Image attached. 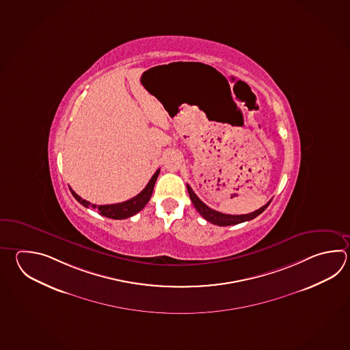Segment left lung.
<instances>
[{"label": "left lung", "instance_id": "left-lung-1", "mask_svg": "<svg viewBox=\"0 0 350 350\" xmlns=\"http://www.w3.org/2000/svg\"><path fill=\"white\" fill-rule=\"evenodd\" d=\"M187 189H188V193H189V197H191V200H192L193 206L198 211V213H200L206 221H211V223H213L215 226H221V227L234 226V224H238V223H243V221L254 219L256 217H258L259 214L265 211V208L268 207L269 203L271 202V200H269L265 206L259 208V209L254 211V212H252V213L233 215V214L221 213V212H218V211H214L212 208L208 207L207 204H204V203L197 197V194L193 192V189L189 187V185H187Z\"/></svg>", "mask_w": 350, "mask_h": 350}]
</instances>
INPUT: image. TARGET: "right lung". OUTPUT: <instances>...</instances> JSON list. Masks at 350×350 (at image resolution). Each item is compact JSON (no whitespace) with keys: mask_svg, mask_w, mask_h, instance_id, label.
I'll list each match as a JSON object with an SVG mask.
<instances>
[{"mask_svg":"<svg viewBox=\"0 0 350 350\" xmlns=\"http://www.w3.org/2000/svg\"><path fill=\"white\" fill-rule=\"evenodd\" d=\"M158 174H159V170L156 171V173L152 176V178L150 179L148 185L144 187L142 192L139 194H137L136 197L131 198V200H126V202H122V203H116V204H106V206H96V204H91L90 202H87L86 200H82L79 197L77 193L73 192L71 188L72 196L79 200V203L85 207H92L93 209H97V212L103 215V217H107L111 219H126L129 218L132 215L138 213L139 211H142L144 206L148 203V200H150V196L153 193V188H154V183L157 180Z\"/></svg>","mask_w":350,"mask_h":350,"instance_id":"obj_1","label":"right lung"}]
</instances>
